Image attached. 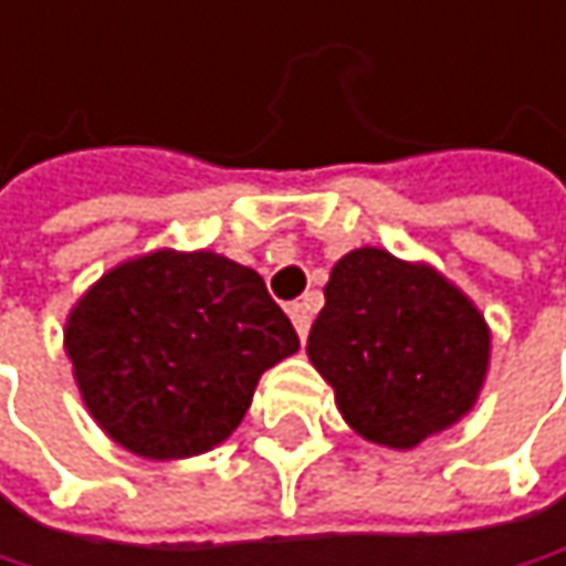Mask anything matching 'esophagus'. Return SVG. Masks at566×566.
<instances>
[{
	"instance_id": "1",
	"label": "esophagus",
	"mask_w": 566,
	"mask_h": 566,
	"mask_svg": "<svg viewBox=\"0 0 566 566\" xmlns=\"http://www.w3.org/2000/svg\"><path fill=\"white\" fill-rule=\"evenodd\" d=\"M311 314H314L311 301H294V304L287 307V317H291V324H294V331H297L301 339L311 331Z\"/></svg>"
}]
</instances>
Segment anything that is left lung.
Listing matches in <instances>:
<instances>
[{
	"label": "left lung",
	"instance_id": "left-lung-1",
	"mask_svg": "<svg viewBox=\"0 0 566 566\" xmlns=\"http://www.w3.org/2000/svg\"><path fill=\"white\" fill-rule=\"evenodd\" d=\"M324 297L307 356L356 434L411 450L476 405L489 327L440 272L366 245L336 262Z\"/></svg>",
	"mask_w": 566,
	"mask_h": 566
}]
</instances>
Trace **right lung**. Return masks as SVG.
<instances>
[{
  "label": "right lung",
  "instance_id": "add662e5",
  "mask_svg": "<svg viewBox=\"0 0 566 566\" xmlns=\"http://www.w3.org/2000/svg\"><path fill=\"white\" fill-rule=\"evenodd\" d=\"M83 405L119 447L180 460L223 443L301 339L259 272L158 249L106 272L67 317Z\"/></svg>",
  "mask_w": 566,
  "mask_h": 566
}]
</instances>
